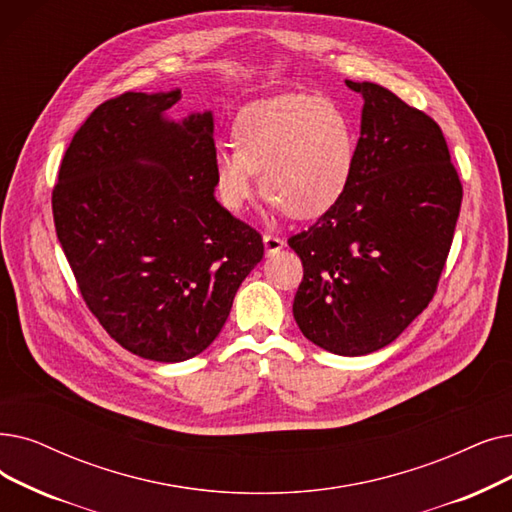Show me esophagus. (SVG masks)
<instances>
[{
	"label": "esophagus",
	"mask_w": 512,
	"mask_h": 512,
	"mask_svg": "<svg viewBox=\"0 0 512 512\" xmlns=\"http://www.w3.org/2000/svg\"><path fill=\"white\" fill-rule=\"evenodd\" d=\"M263 247H265V255H276L278 251L284 249V240L278 238V236H272V234H265L263 236Z\"/></svg>",
	"instance_id": "esophagus-1"
}]
</instances>
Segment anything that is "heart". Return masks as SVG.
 Listing matches in <instances>:
<instances>
[{
  "label": "heart",
  "mask_w": 512,
  "mask_h": 512,
  "mask_svg": "<svg viewBox=\"0 0 512 512\" xmlns=\"http://www.w3.org/2000/svg\"><path fill=\"white\" fill-rule=\"evenodd\" d=\"M238 146L213 150L217 194L240 211L257 190L295 219H314L349 186L355 129L347 110L324 96H276L242 110L234 125Z\"/></svg>",
  "instance_id": "b5f03b06"
}]
</instances>
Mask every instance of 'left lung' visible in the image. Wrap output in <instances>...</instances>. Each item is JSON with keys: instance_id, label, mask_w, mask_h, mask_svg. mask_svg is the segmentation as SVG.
<instances>
[{"instance_id": "1", "label": "left lung", "mask_w": 512, "mask_h": 512, "mask_svg": "<svg viewBox=\"0 0 512 512\" xmlns=\"http://www.w3.org/2000/svg\"><path fill=\"white\" fill-rule=\"evenodd\" d=\"M345 83L364 98L349 186L288 247L303 261L297 326L353 358L393 343L433 299L462 186L431 117L383 85Z\"/></svg>"}]
</instances>
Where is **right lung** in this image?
<instances>
[{"instance_id": "1", "label": "right lung", "mask_w": 512, "mask_h": 512, "mask_svg": "<svg viewBox=\"0 0 512 512\" xmlns=\"http://www.w3.org/2000/svg\"><path fill=\"white\" fill-rule=\"evenodd\" d=\"M182 90L100 104L66 150L56 234L104 330L144 360L175 364L224 328L261 236L215 198L213 113L167 110Z\"/></svg>"}]
</instances>
